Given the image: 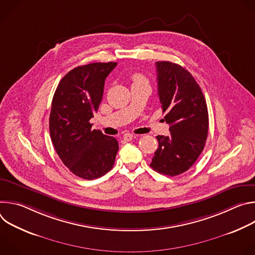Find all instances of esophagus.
<instances>
[{
    "label": "esophagus",
    "instance_id": "34e87169",
    "mask_svg": "<svg viewBox=\"0 0 255 255\" xmlns=\"http://www.w3.org/2000/svg\"><path fill=\"white\" fill-rule=\"evenodd\" d=\"M133 137H134V135H133L132 133H125V134L123 135V139H124V140H126V141H130V140H132V139H133Z\"/></svg>",
    "mask_w": 255,
    "mask_h": 255
}]
</instances>
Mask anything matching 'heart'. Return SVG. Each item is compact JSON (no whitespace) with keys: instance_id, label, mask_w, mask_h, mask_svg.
<instances>
[{"instance_id":"b5f03b06","label":"heart","mask_w":255,"mask_h":255,"mask_svg":"<svg viewBox=\"0 0 255 255\" xmlns=\"http://www.w3.org/2000/svg\"><path fill=\"white\" fill-rule=\"evenodd\" d=\"M131 81H132V86H137V85H148V80L145 78L142 74H139V72H134V74L131 75Z\"/></svg>"}]
</instances>
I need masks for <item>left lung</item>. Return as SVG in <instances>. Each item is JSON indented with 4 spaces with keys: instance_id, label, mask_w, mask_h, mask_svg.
I'll return each instance as SVG.
<instances>
[{
    "instance_id": "8db88e82",
    "label": "left lung",
    "mask_w": 255,
    "mask_h": 255,
    "mask_svg": "<svg viewBox=\"0 0 255 255\" xmlns=\"http://www.w3.org/2000/svg\"><path fill=\"white\" fill-rule=\"evenodd\" d=\"M158 97L169 136L158 135V148L150 166L174 176L187 171L202 153L209 128L203 92L190 72L176 63L157 61Z\"/></svg>"
}]
</instances>
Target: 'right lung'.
Returning a JSON list of instances; mask_svg holds the SVG:
<instances>
[{
  "label": "right lung",
  "instance_id": "add662e5",
  "mask_svg": "<svg viewBox=\"0 0 255 255\" xmlns=\"http://www.w3.org/2000/svg\"><path fill=\"white\" fill-rule=\"evenodd\" d=\"M117 62H95L71 69L54 93L49 117L53 146L79 177L95 179L113 168L118 141L90 123L103 98L105 80Z\"/></svg>",
  "mask_w": 255,
  "mask_h": 255
}]
</instances>
